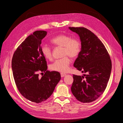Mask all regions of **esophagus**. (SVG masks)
I'll use <instances>...</instances> for the list:
<instances>
[{"label":"esophagus","instance_id":"esophagus-1","mask_svg":"<svg viewBox=\"0 0 123 123\" xmlns=\"http://www.w3.org/2000/svg\"><path fill=\"white\" fill-rule=\"evenodd\" d=\"M66 74H65V73H61V77H64V76H66Z\"/></svg>","mask_w":123,"mask_h":123}]
</instances>
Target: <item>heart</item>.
<instances>
[{
    "instance_id": "obj_1",
    "label": "heart",
    "mask_w": 123,
    "mask_h": 123,
    "mask_svg": "<svg viewBox=\"0 0 123 123\" xmlns=\"http://www.w3.org/2000/svg\"><path fill=\"white\" fill-rule=\"evenodd\" d=\"M53 45L63 48L61 59L55 60L50 65V69L61 73L67 72L71 63L70 57L75 58L79 55L81 51V44L77 38H72L66 34L58 35L51 39ZM42 53L47 59L50 60L52 57V49L48 45L43 44L41 48Z\"/></svg>"
}]
</instances>
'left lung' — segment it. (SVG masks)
<instances>
[{
  "mask_svg": "<svg viewBox=\"0 0 123 123\" xmlns=\"http://www.w3.org/2000/svg\"><path fill=\"white\" fill-rule=\"evenodd\" d=\"M69 28L79 35L81 41V50L73 65L87 73L73 75L71 91L80 102H92L106 88L112 70L110 57L104 45L91 31L84 27Z\"/></svg>",
  "mask_w": 123,
  "mask_h": 123,
  "instance_id": "left-lung-1",
  "label": "left lung"
}]
</instances>
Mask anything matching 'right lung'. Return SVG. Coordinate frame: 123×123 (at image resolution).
Wrapping results in <instances>:
<instances>
[{
    "instance_id": "right-lung-1",
    "label": "right lung",
    "mask_w": 123,
    "mask_h": 123,
    "mask_svg": "<svg viewBox=\"0 0 123 123\" xmlns=\"http://www.w3.org/2000/svg\"><path fill=\"white\" fill-rule=\"evenodd\" d=\"M45 31H36L17 47L12 59V69L16 87L26 99L36 103L46 100L61 79L60 73L47 70L42 53L41 41ZM44 73L40 79L39 72Z\"/></svg>"
}]
</instances>
